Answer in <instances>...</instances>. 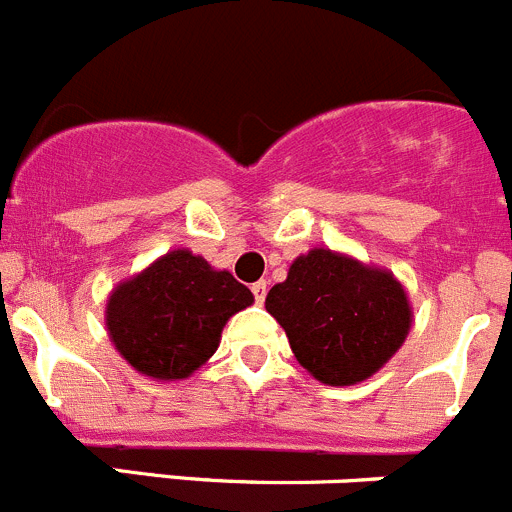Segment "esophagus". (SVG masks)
<instances>
[{
    "label": "esophagus",
    "mask_w": 512,
    "mask_h": 512,
    "mask_svg": "<svg viewBox=\"0 0 512 512\" xmlns=\"http://www.w3.org/2000/svg\"><path fill=\"white\" fill-rule=\"evenodd\" d=\"M251 292H253V299H256V304H264L266 292H269V284H266V281H256V284L251 287Z\"/></svg>",
    "instance_id": "obj_1"
}]
</instances>
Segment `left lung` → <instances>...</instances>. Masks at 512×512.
I'll return each instance as SVG.
<instances>
[{
  "mask_svg": "<svg viewBox=\"0 0 512 512\" xmlns=\"http://www.w3.org/2000/svg\"><path fill=\"white\" fill-rule=\"evenodd\" d=\"M266 309L287 332L294 358L330 386L370 378L411 327L409 299L393 274L325 248L294 261L287 281L266 294Z\"/></svg>",
  "mask_w": 512,
  "mask_h": 512,
  "instance_id": "left-lung-1",
  "label": "left lung"
}]
</instances>
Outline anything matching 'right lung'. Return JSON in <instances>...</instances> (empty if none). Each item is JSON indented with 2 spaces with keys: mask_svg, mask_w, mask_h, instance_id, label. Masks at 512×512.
I'll list each match as a JSON object with an SVG mask.
<instances>
[{
  "mask_svg": "<svg viewBox=\"0 0 512 512\" xmlns=\"http://www.w3.org/2000/svg\"><path fill=\"white\" fill-rule=\"evenodd\" d=\"M251 302L228 271L177 248L114 289L106 327L139 373L180 381L218 350L225 322Z\"/></svg>",
  "mask_w": 512,
  "mask_h": 512,
  "instance_id": "right-lung-1",
  "label": "right lung"
}]
</instances>
